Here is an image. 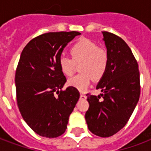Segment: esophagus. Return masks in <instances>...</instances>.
I'll return each mask as SVG.
<instances>
[{"mask_svg": "<svg viewBox=\"0 0 151 151\" xmlns=\"http://www.w3.org/2000/svg\"><path fill=\"white\" fill-rule=\"evenodd\" d=\"M80 99H86V96L85 95H83V94H81V95H80Z\"/></svg>", "mask_w": 151, "mask_h": 151, "instance_id": "34e87169", "label": "esophagus"}]
</instances>
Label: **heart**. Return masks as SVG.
I'll return each mask as SVG.
<instances>
[{
  "label": "heart",
  "mask_w": 151,
  "mask_h": 151,
  "mask_svg": "<svg viewBox=\"0 0 151 151\" xmlns=\"http://www.w3.org/2000/svg\"><path fill=\"white\" fill-rule=\"evenodd\" d=\"M72 59L60 56L58 64L61 72L66 76L72 75L75 64L81 62V73L69 79L68 85L80 91H85L91 85L92 77L95 80L102 78L108 69V55L107 51L87 39H81L70 48Z\"/></svg>",
  "instance_id": "heart-1"
}]
</instances>
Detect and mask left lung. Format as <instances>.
Returning a JSON list of instances; mask_svg holds the SVG:
<instances>
[{
	"label": "left lung",
	"instance_id": "1",
	"mask_svg": "<svg viewBox=\"0 0 151 151\" xmlns=\"http://www.w3.org/2000/svg\"><path fill=\"white\" fill-rule=\"evenodd\" d=\"M108 55V69L96 86L103 98L87 94L85 115L89 130L96 136L114 135L126 124L139 100L138 64L130 47L116 35L102 31Z\"/></svg>",
	"mask_w": 151,
	"mask_h": 151
}]
</instances>
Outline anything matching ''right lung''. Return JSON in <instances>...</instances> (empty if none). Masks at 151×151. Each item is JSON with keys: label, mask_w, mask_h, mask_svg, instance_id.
I'll list each match as a JSON object with an SVG mask.
<instances>
[{"label": "right lung", "mask_w": 151, "mask_h": 151, "mask_svg": "<svg viewBox=\"0 0 151 151\" xmlns=\"http://www.w3.org/2000/svg\"><path fill=\"white\" fill-rule=\"evenodd\" d=\"M79 35L78 31L40 35L21 53L15 73L17 104L23 120L40 136L62 135L79 99L76 88L62 90L66 78L58 64L64 48Z\"/></svg>", "instance_id": "add662e5"}]
</instances>
